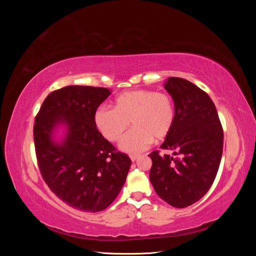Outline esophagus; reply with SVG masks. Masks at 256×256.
I'll list each match as a JSON object with an SVG mask.
<instances>
[{
    "mask_svg": "<svg viewBox=\"0 0 256 256\" xmlns=\"http://www.w3.org/2000/svg\"><path fill=\"white\" fill-rule=\"evenodd\" d=\"M138 158V154H130V159H131V161H136Z\"/></svg>",
    "mask_w": 256,
    "mask_h": 256,
    "instance_id": "esophagus-1",
    "label": "esophagus"
}]
</instances>
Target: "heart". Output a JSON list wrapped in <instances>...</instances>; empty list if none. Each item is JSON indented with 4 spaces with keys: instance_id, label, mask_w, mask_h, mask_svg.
<instances>
[{
    "instance_id": "heart-1",
    "label": "heart",
    "mask_w": 256,
    "mask_h": 256,
    "mask_svg": "<svg viewBox=\"0 0 256 256\" xmlns=\"http://www.w3.org/2000/svg\"><path fill=\"white\" fill-rule=\"evenodd\" d=\"M94 122L106 138L115 142L122 138L130 122L134 126L120 141V148L130 154L140 152L154 141L164 138L173 128L175 108L166 92L136 90L122 92L115 99V108L100 106Z\"/></svg>"
}]
</instances>
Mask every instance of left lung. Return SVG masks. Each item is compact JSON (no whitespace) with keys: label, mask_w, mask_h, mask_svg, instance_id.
I'll use <instances>...</instances> for the list:
<instances>
[{"label":"left lung","mask_w":256,"mask_h":256,"mask_svg":"<svg viewBox=\"0 0 256 256\" xmlns=\"http://www.w3.org/2000/svg\"><path fill=\"white\" fill-rule=\"evenodd\" d=\"M164 88L173 98L175 122L160 148L178 157L152 152L150 180L168 204L184 208L212 187L221 162L223 130L212 100L196 84L171 76Z\"/></svg>","instance_id":"left-lung-1"}]
</instances>
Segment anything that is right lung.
<instances>
[{"instance_id":"obj_1","label":"right lung","mask_w":256,"mask_h":256,"mask_svg":"<svg viewBox=\"0 0 256 256\" xmlns=\"http://www.w3.org/2000/svg\"><path fill=\"white\" fill-rule=\"evenodd\" d=\"M110 94L104 88L69 85L49 94L35 118L36 157L46 184L69 206L86 212L113 202L131 166L95 125L97 108Z\"/></svg>"}]
</instances>
